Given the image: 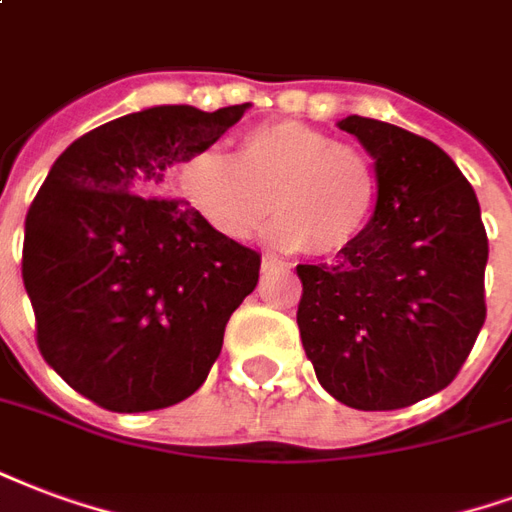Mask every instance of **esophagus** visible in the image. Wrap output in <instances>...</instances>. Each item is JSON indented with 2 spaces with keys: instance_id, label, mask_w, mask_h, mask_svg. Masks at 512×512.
I'll use <instances>...</instances> for the list:
<instances>
[{
  "instance_id": "1",
  "label": "esophagus",
  "mask_w": 512,
  "mask_h": 512,
  "mask_svg": "<svg viewBox=\"0 0 512 512\" xmlns=\"http://www.w3.org/2000/svg\"><path fill=\"white\" fill-rule=\"evenodd\" d=\"M290 263H285V260H279V257L274 255H266L263 257V271H290Z\"/></svg>"
}]
</instances>
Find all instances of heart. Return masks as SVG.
Returning a JSON list of instances; mask_svg holds the SVG:
<instances>
[{
  "mask_svg": "<svg viewBox=\"0 0 512 512\" xmlns=\"http://www.w3.org/2000/svg\"><path fill=\"white\" fill-rule=\"evenodd\" d=\"M179 189L225 238H252L274 208L276 244L336 255L369 225L380 181L358 146L304 121H268L238 138L233 160L200 151L184 162Z\"/></svg>",
  "mask_w": 512,
  "mask_h": 512,
  "instance_id": "heart-1",
  "label": "heart"
}]
</instances>
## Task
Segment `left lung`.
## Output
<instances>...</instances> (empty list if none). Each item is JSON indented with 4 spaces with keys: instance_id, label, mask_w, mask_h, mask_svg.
I'll return each instance as SVG.
<instances>
[{
    "instance_id": "1",
    "label": "left lung",
    "mask_w": 512,
    "mask_h": 512,
    "mask_svg": "<svg viewBox=\"0 0 512 512\" xmlns=\"http://www.w3.org/2000/svg\"><path fill=\"white\" fill-rule=\"evenodd\" d=\"M377 168L369 225L333 266H298L301 342L352 410H401L456 380L486 323L488 238L475 189L437 143L347 116Z\"/></svg>"
}]
</instances>
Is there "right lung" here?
Listing matches in <instances>:
<instances>
[{"label": "right lung", "mask_w": 512, "mask_h": 512, "mask_svg": "<svg viewBox=\"0 0 512 512\" xmlns=\"http://www.w3.org/2000/svg\"><path fill=\"white\" fill-rule=\"evenodd\" d=\"M246 108L157 105L108 121L70 143L34 195L21 274L37 347L102 410H165L192 396L255 290V249L162 195L173 165L217 143Z\"/></svg>", "instance_id": "right-lung-1"}]
</instances>
